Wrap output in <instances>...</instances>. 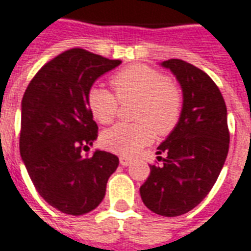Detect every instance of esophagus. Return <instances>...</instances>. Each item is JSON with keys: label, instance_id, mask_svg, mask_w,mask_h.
<instances>
[{"label": "esophagus", "instance_id": "1", "mask_svg": "<svg viewBox=\"0 0 251 251\" xmlns=\"http://www.w3.org/2000/svg\"><path fill=\"white\" fill-rule=\"evenodd\" d=\"M119 161H120V165H122V166H129V165L132 163V159H129V158L127 157H120Z\"/></svg>", "mask_w": 251, "mask_h": 251}]
</instances>
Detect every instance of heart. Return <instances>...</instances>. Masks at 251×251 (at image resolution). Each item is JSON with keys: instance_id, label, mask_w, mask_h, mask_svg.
I'll return each instance as SVG.
<instances>
[{"instance_id": "heart-1", "label": "heart", "mask_w": 251, "mask_h": 251, "mask_svg": "<svg viewBox=\"0 0 251 251\" xmlns=\"http://www.w3.org/2000/svg\"><path fill=\"white\" fill-rule=\"evenodd\" d=\"M112 85L119 100H136V124L119 123L101 134V145L106 150L124 157H132L150 145L154 131L168 134L181 115L182 99L178 88L168 78L149 66H129L116 73ZM86 102L92 116L101 124L111 123L117 113L116 96L100 85L89 89Z\"/></svg>"}]
</instances>
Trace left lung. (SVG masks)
Instances as JSON below:
<instances>
[{
  "label": "left lung",
  "instance_id": "1",
  "mask_svg": "<svg viewBox=\"0 0 251 251\" xmlns=\"http://www.w3.org/2000/svg\"><path fill=\"white\" fill-rule=\"evenodd\" d=\"M182 90L181 115L173 131L158 146L162 165H151L140 197L154 214L179 216L199 205L219 177L230 134L227 108L209 75L181 59L161 63Z\"/></svg>",
  "mask_w": 251,
  "mask_h": 251
}]
</instances>
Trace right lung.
<instances>
[{
  "mask_svg": "<svg viewBox=\"0 0 251 251\" xmlns=\"http://www.w3.org/2000/svg\"><path fill=\"white\" fill-rule=\"evenodd\" d=\"M122 63L73 49L36 73L21 101L20 154L39 195L67 215H85L105 196L119 158L96 150L97 124L86 96L97 78Z\"/></svg>",
  "mask_w": 251,
  "mask_h": 251,
  "instance_id": "add662e5",
  "label": "right lung"
}]
</instances>
